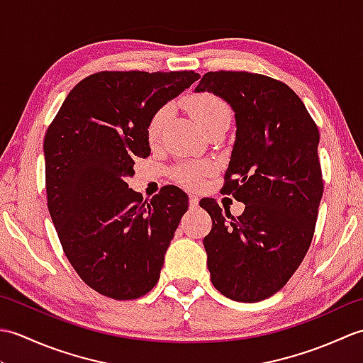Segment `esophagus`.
<instances>
[{
  "label": "esophagus",
  "instance_id": "34e87169",
  "mask_svg": "<svg viewBox=\"0 0 363 363\" xmlns=\"http://www.w3.org/2000/svg\"><path fill=\"white\" fill-rule=\"evenodd\" d=\"M189 206H190V211H195V209H198V206H199V199H198V196L191 195V196H190V199H189Z\"/></svg>",
  "mask_w": 363,
  "mask_h": 363
}]
</instances>
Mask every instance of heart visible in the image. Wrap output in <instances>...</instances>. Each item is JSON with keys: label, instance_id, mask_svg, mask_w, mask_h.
I'll return each mask as SVG.
<instances>
[{"label": "heart", "instance_id": "obj_1", "mask_svg": "<svg viewBox=\"0 0 363 363\" xmlns=\"http://www.w3.org/2000/svg\"><path fill=\"white\" fill-rule=\"evenodd\" d=\"M187 109L191 117L195 118L199 126L207 129L221 120L230 118L229 106L223 99L213 94H198L187 99ZM172 115V106H164L152 115L148 125V137L150 140H156L164 129L165 123ZM207 173L206 165H184L176 172L177 181L184 184L186 187L196 189L201 186L203 177Z\"/></svg>", "mask_w": 363, "mask_h": 363}]
</instances>
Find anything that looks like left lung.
I'll list each match as a JSON object with an SVG mask.
<instances>
[{"label": "left lung", "mask_w": 363, "mask_h": 363, "mask_svg": "<svg viewBox=\"0 0 363 363\" xmlns=\"http://www.w3.org/2000/svg\"><path fill=\"white\" fill-rule=\"evenodd\" d=\"M195 91L234 111L223 190L245 204L234 218L215 199L199 203L212 218L203 240L211 281L229 299L257 303L287 284L311 246L323 196L318 128L295 91L264 74L211 72Z\"/></svg>", "instance_id": "obj_1"}]
</instances>
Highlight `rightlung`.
Returning a JSON list of instances; mask_svg holds the SVG:
<instances>
[{"mask_svg": "<svg viewBox=\"0 0 363 363\" xmlns=\"http://www.w3.org/2000/svg\"><path fill=\"white\" fill-rule=\"evenodd\" d=\"M199 79L195 72H101L82 79L43 142L48 211L67 259L89 287L135 299L157 284L189 196L167 186L148 203L129 189L150 156L152 115Z\"/></svg>", "mask_w": 363, "mask_h": 363, "instance_id": "add662e5", "label": "right lung"}]
</instances>
